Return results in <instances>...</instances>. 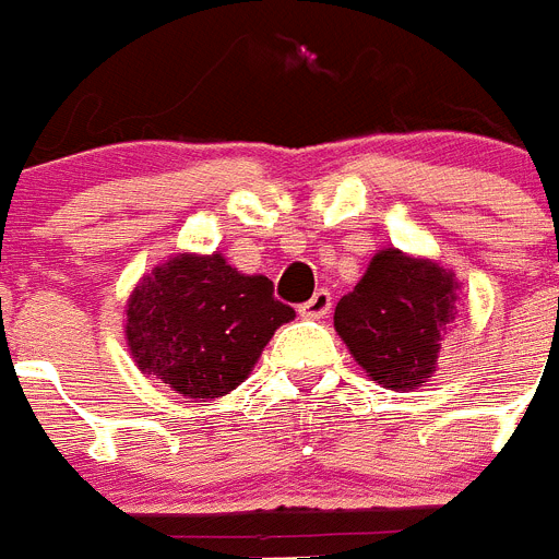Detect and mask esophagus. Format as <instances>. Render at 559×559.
<instances>
[{
    "mask_svg": "<svg viewBox=\"0 0 559 559\" xmlns=\"http://www.w3.org/2000/svg\"><path fill=\"white\" fill-rule=\"evenodd\" d=\"M331 309V292L329 289H317L306 304H300V314L304 317H323L329 314Z\"/></svg>",
    "mask_w": 559,
    "mask_h": 559,
    "instance_id": "esophagus-1",
    "label": "esophagus"
}]
</instances>
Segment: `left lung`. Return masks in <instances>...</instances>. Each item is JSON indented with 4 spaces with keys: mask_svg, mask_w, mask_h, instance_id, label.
<instances>
[{
    "mask_svg": "<svg viewBox=\"0 0 559 559\" xmlns=\"http://www.w3.org/2000/svg\"><path fill=\"white\" fill-rule=\"evenodd\" d=\"M454 273L395 248L370 259L354 292L336 304L334 329L384 390L409 392L431 379L442 334L456 314Z\"/></svg>",
    "mask_w": 559,
    "mask_h": 559,
    "instance_id": "obj_1",
    "label": "left lung"
}]
</instances>
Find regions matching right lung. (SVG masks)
Here are the masks:
<instances>
[{
	"instance_id": "1",
	"label": "right lung",
	"mask_w": 559,
	"mask_h": 559,
	"mask_svg": "<svg viewBox=\"0 0 559 559\" xmlns=\"http://www.w3.org/2000/svg\"><path fill=\"white\" fill-rule=\"evenodd\" d=\"M124 340L144 376L186 399H219L242 384L295 309L273 281L230 267L223 253H180L135 284Z\"/></svg>"
}]
</instances>
